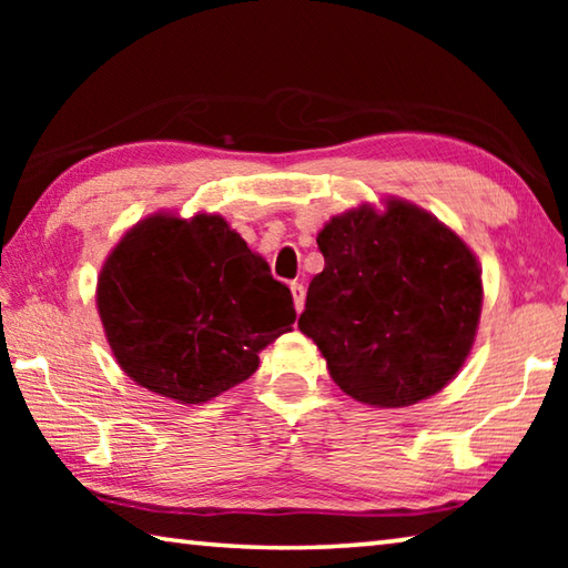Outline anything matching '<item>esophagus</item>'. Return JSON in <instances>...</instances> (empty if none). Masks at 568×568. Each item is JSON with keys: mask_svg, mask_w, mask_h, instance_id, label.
I'll return each instance as SVG.
<instances>
[{"mask_svg": "<svg viewBox=\"0 0 568 568\" xmlns=\"http://www.w3.org/2000/svg\"><path fill=\"white\" fill-rule=\"evenodd\" d=\"M291 293H293V303H295V311L301 313L303 311V305H305V287H303V283H297V281H293L291 283Z\"/></svg>", "mask_w": 568, "mask_h": 568, "instance_id": "esophagus-1", "label": "esophagus"}]
</instances>
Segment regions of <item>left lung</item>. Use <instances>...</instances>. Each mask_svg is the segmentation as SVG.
Wrapping results in <instances>:
<instances>
[{"label": "left lung", "instance_id": "left-lung-1", "mask_svg": "<svg viewBox=\"0 0 568 568\" xmlns=\"http://www.w3.org/2000/svg\"><path fill=\"white\" fill-rule=\"evenodd\" d=\"M323 273L297 321L351 398L400 408L456 376L480 318V271L464 240L420 207L363 205L318 233Z\"/></svg>", "mask_w": 568, "mask_h": 568}]
</instances>
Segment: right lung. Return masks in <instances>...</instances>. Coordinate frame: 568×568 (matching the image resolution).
I'll list each match as a JSON object with an SVG mask.
<instances>
[{
	"mask_svg": "<svg viewBox=\"0 0 568 568\" xmlns=\"http://www.w3.org/2000/svg\"><path fill=\"white\" fill-rule=\"evenodd\" d=\"M98 307L122 371L178 403L247 381L295 323L287 285L220 215L134 225L102 267Z\"/></svg>",
	"mask_w": 568,
	"mask_h": 568,
	"instance_id": "right-lung-1",
	"label": "right lung"
}]
</instances>
